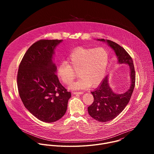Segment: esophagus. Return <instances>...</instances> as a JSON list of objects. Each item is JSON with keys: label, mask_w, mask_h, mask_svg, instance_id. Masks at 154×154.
I'll use <instances>...</instances> for the list:
<instances>
[{"label": "esophagus", "mask_w": 154, "mask_h": 154, "mask_svg": "<svg viewBox=\"0 0 154 154\" xmlns=\"http://www.w3.org/2000/svg\"><path fill=\"white\" fill-rule=\"evenodd\" d=\"M74 94H83V92H74V93H72Z\"/></svg>", "instance_id": "esophagus-1"}]
</instances>
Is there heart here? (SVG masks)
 <instances>
[{"label":"heart","instance_id":"1","mask_svg":"<svg viewBox=\"0 0 154 154\" xmlns=\"http://www.w3.org/2000/svg\"><path fill=\"white\" fill-rule=\"evenodd\" d=\"M108 60V51L103 48H77L67 57L66 62L58 64L57 75L64 84L68 85L75 77L74 71H77L80 78L69 88L80 90L90 86L95 87L105 76Z\"/></svg>","mask_w":154,"mask_h":154}]
</instances>
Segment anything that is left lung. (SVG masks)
I'll use <instances>...</instances> for the list:
<instances>
[{
	"instance_id": "obj_1",
	"label": "left lung",
	"mask_w": 154,
	"mask_h": 154,
	"mask_svg": "<svg viewBox=\"0 0 154 154\" xmlns=\"http://www.w3.org/2000/svg\"><path fill=\"white\" fill-rule=\"evenodd\" d=\"M97 40L106 42L108 46L115 51L118 63L128 65L130 69V86L125 92L121 94L115 93L109 85L108 75L104 78L96 90L91 92L94 97V102L88 107V112L94 119L105 122L118 116L128 104L135 88V72L132 58L122 47L108 39Z\"/></svg>"
}]
</instances>
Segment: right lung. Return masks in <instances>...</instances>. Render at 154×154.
<instances>
[{"mask_svg":"<svg viewBox=\"0 0 154 154\" xmlns=\"http://www.w3.org/2000/svg\"><path fill=\"white\" fill-rule=\"evenodd\" d=\"M63 40L41 39L29 48L18 69L17 82L25 107L39 120L53 122L66 112L71 94L60 83L53 61Z\"/></svg>","mask_w":154,"mask_h":154,"instance_id":"obj_1","label":"right lung"}]
</instances>
